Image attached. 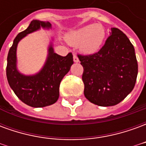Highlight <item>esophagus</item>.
Instances as JSON below:
<instances>
[{
	"label": "esophagus",
	"mask_w": 146,
	"mask_h": 146,
	"mask_svg": "<svg viewBox=\"0 0 146 146\" xmlns=\"http://www.w3.org/2000/svg\"><path fill=\"white\" fill-rule=\"evenodd\" d=\"M73 61H74V62H79V58L75 54H73Z\"/></svg>",
	"instance_id": "1"
}]
</instances>
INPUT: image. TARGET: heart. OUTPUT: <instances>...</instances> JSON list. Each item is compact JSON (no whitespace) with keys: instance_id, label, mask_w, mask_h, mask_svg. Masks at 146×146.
I'll return each instance as SVG.
<instances>
[{"instance_id":"1","label":"heart","mask_w":146,"mask_h":146,"mask_svg":"<svg viewBox=\"0 0 146 146\" xmlns=\"http://www.w3.org/2000/svg\"><path fill=\"white\" fill-rule=\"evenodd\" d=\"M106 36V31L100 24L88 25L79 30L72 31L66 36L71 45H80L84 54H93L99 50Z\"/></svg>"}]
</instances>
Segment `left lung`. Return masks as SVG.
<instances>
[{
  "instance_id": "8db88e82",
  "label": "left lung",
  "mask_w": 146,
  "mask_h": 146,
  "mask_svg": "<svg viewBox=\"0 0 146 146\" xmlns=\"http://www.w3.org/2000/svg\"><path fill=\"white\" fill-rule=\"evenodd\" d=\"M77 56L84 68V94L92 103L115 106L131 92L138 75V62L134 46L121 30L112 28L98 52Z\"/></svg>"
}]
</instances>
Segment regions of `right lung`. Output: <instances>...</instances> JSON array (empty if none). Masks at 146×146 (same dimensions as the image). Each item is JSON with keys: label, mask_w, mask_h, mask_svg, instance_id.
Instances as JSON below:
<instances>
[{"label": "right lung", "mask_w": 146, "mask_h": 146, "mask_svg": "<svg viewBox=\"0 0 146 146\" xmlns=\"http://www.w3.org/2000/svg\"><path fill=\"white\" fill-rule=\"evenodd\" d=\"M40 27L49 29L48 22L33 20L27 30L18 34L9 49L7 58L6 74L8 84L17 97L31 107L48 106L56 102L59 97V85L64 76L73 64L72 53L61 56L54 52L52 45L48 48L47 61L41 70L35 75L26 76L20 73L16 67V49L18 43L27 34Z\"/></svg>", "instance_id": "1"}]
</instances>
